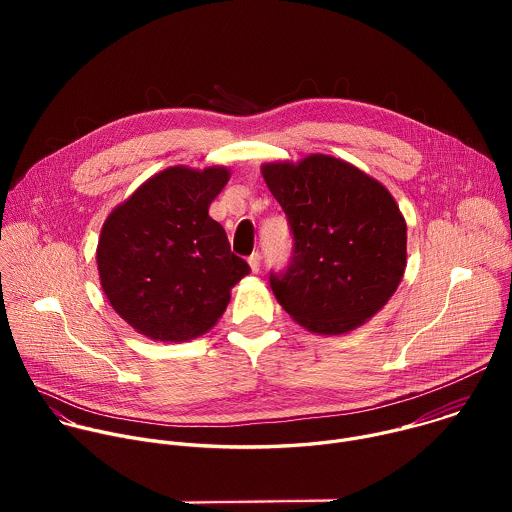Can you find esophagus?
<instances>
[{"label":"esophagus","mask_w":512,"mask_h":512,"mask_svg":"<svg viewBox=\"0 0 512 512\" xmlns=\"http://www.w3.org/2000/svg\"><path fill=\"white\" fill-rule=\"evenodd\" d=\"M249 267H251L253 273H259V269H261V255L259 253H253L249 257Z\"/></svg>","instance_id":"1"}]
</instances>
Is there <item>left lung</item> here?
<instances>
[{
  "label": "left lung",
  "instance_id": "obj_1",
  "mask_svg": "<svg viewBox=\"0 0 512 512\" xmlns=\"http://www.w3.org/2000/svg\"><path fill=\"white\" fill-rule=\"evenodd\" d=\"M261 174L296 241L289 267L269 279L279 306L322 336L371 320L407 267V223L391 192L326 154L269 162Z\"/></svg>",
  "mask_w": 512,
  "mask_h": 512
}]
</instances>
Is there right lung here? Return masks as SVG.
Masks as SVG:
<instances>
[{"label": "right lung", "mask_w": 512, "mask_h": 512, "mask_svg": "<svg viewBox=\"0 0 512 512\" xmlns=\"http://www.w3.org/2000/svg\"><path fill=\"white\" fill-rule=\"evenodd\" d=\"M231 178L225 166H172L117 204L97 245L111 308L139 334L188 342L206 334L249 273L208 208Z\"/></svg>", "instance_id": "obj_1"}]
</instances>
